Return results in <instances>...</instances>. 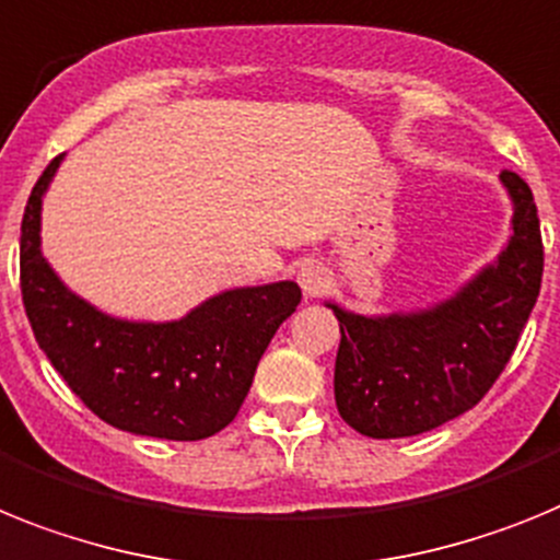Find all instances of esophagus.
<instances>
[{
	"label": "esophagus",
	"mask_w": 560,
	"mask_h": 560,
	"mask_svg": "<svg viewBox=\"0 0 560 560\" xmlns=\"http://www.w3.org/2000/svg\"><path fill=\"white\" fill-rule=\"evenodd\" d=\"M295 281H299L301 293L313 299V295L324 293V287L329 284V270L324 265H318V261H307V265L299 267Z\"/></svg>",
	"instance_id": "1"
}]
</instances>
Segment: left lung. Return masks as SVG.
Listing matches in <instances>:
<instances>
[{
	"instance_id": "8db88e82",
	"label": "left lung",
	"mask_w": 560,
	"mask_h": 560,
	"mask_svg": "<svg viewBox=\"0 0 560 560\" xmlns=\"http://www.w3.org/2000/svg\"><path fill=\"white\" fill-rule=\"evenodd\" d=\"M499 179L513 202L508 245L451 299L388 315L327 301L340 327L335 406L358 434H425L474 408L508 366L541 290L544 245L527 183L515 172Z\"/></svg>"
}]
</instances>
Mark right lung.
<instances>
[{"instance_id":"1","label":"right lung","mask_w":560,"mask_h":560,"mask_svg":"<svg viewBox=\"0 0 560 560\" xmlns=\"http://www.w3.org/2000/svg\"><path fill=\"white\" fill-rule=\"evenodd\" d=\"M61 160L38 177L22 220V301L38 347L109 425L177 442L213 436L236 417L267 343L299 307V284L233 287L160 324L101 313L42 253V199Z\"/></svg>"}]
</instances>
